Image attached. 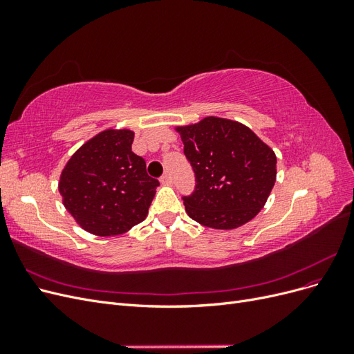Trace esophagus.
I'll use <instances>...</instances> for the list:
<instances>
[{"mask_svg": "<svg viewBox=\"0 0 354 354\" xmlns=\"http://www.w3.org/2000/svg\"><path fill=\"white\" fill-rule=\"evenodd\" d=\"M159 181H160V183H162V185H167V186H169V185H173V178H171V176H169L168 173H165V174H162V176H160Z\"/></svg>", "mask_w": 354, "mask_h": 354, "instance_id": "34e87169", "label": "esophagus"}]
</instances>
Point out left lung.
Listing matches in <instances>:
<instances>
[{
	"instance_id": "obj_1",
	"label": "left lung",
	"mask_w": 354,
	"mask_h": 354,
	"mask_svg": "<svg viewBox=\"0 0 354 354\" xmlns=\"http://www.w3.org/2000/svg\"><path fill=\"white\" fill-rule=\"evenodd\" d=\"M195 190L183 196L190 218L212 229H236L252 220L276 181V155L248 127L208 116L178 127Z\"/></svg>"
}]
</instances>
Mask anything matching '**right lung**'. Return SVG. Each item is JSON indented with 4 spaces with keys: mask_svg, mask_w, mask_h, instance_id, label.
<instances>
[{
    "mask_svg": "<svg viewBox=\"0 0 354 354\" xmlns=\"http://www.w3.org/2000/svg\"><path fill=\"white\" fill-rule=\"evenodd\" d=\"M134 133L106 130L82 145L62 171L59 192L63 205L80 226L97 236H115L142 223L156 178L131 151Z\"/></svg>",
    "mask_w": 354,
    "mask_h": 354,
    "instance_id": "obj_1",
    "label": "right lung"
}]
</instances>
